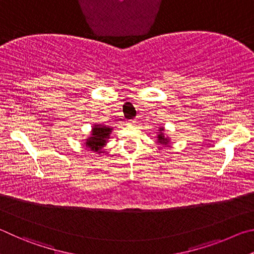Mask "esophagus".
I'll return each mask as SVG.
<instances>
[{
  "label": "esophagus",
  "mask_w": 254,
  "mask_h": 254,
  "mask_svg": "<svg viewBox=\"0 0 254 254\" xmlns=\"http://www.w3.org/2000/svg\"><path fill=\"white\" fill-rule=\"evenodd\" d=\"M136 123H137V120H136V119H130V120H128V124H129V125H132V126H134V125H136Z\"/></svg>",
  "instance_id": "obj_1"
}]
</instances>
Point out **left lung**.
Wrapping results in <instances>:
<instances>
[{
  "label": "left lung",
  "mask_w": 254,
  "mask_h": 254,
  "mask_svg": "<svg viewBox=\"0 0 254 254\" xmlns=\"http://www.w3.org/2000/svg\"><path fill=\"white\" fill-rule=\"evenodd\" d=\"M164 130H165V128L164 127H159L158 128V132H157V143L161 144V145H168L170 144V137L165 136L164 134Z\"/></svg>",
  "instance_id": "1"
}]
</instances>
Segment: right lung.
I'll use <instances>...</instances> for the list:
<instances>
[{"label": "right lung", "instance_id": "1", "mask_svg": "<svg viewBox=\"0 0 254 254\" xmlns=\"http://www.w3.org/2000/svg\"><path fill=\"white\" fill-rule=\"evenodd\" d=\"M111 132H113V128L111 127L100 124H95L92 126L90 135L88 136L86 143H84L86 148H89L92 152H96L98 154L104 153L102 148L105 147L107 141L110 138Z\"/></svg>", "mask_w": 254, "mask_h": 254}]
</instances>
